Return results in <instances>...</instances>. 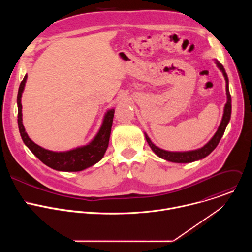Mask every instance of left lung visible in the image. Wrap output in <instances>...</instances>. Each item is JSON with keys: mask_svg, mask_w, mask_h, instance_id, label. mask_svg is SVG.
I'll use <instances>...</instances> for the list:
<instances>
[{"mask_svg": "<svg viewBox=\"0 0 252 252\" xmlns=\"http://www.w3.org/2000/svg\"><path fill=\"white\" fill-rule=\"evenodd\" d=\"M215 63L218 64V66L220 67V69L222 71V74L224 76L225 82H226V95H227V101L225 103L224 106V112H223V117L221 120V123L219 126L218 131L215 132V134L212 136V138L206 143L204 147H202L201 149L195 150V151H190V152H184V153H174V152H167L164 150H161L159 148H158L156 145L152 142V140L150 139V137L148 136L147 133L146 134V139L149 143V146L151 147V149L154 151V153L158 156L159 158L171 161V162H177V163H188V162H192L201 158H204L205 157H207L215 148L218 147L219 142L220 141L225 128L227 126V124L229 123L230 120V116H231V96H230V93H229V88H228V78L227 75L225 73V69L223 67V65L219 62L215 61Z\"/></svg>", "mask_w": 252, "mask_h": 252, "instance_id": "1", "label": "left lung"}]
</instances>
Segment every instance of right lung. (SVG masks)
<instances>
[{"label":"right lung","mask_w":252,"mask_h":252,"mask_svg":"<svg viewBox=\"0 0 252 252\" xmlns=\"http://www.w3.org/2000/svg\"><path fill=\"white\" fill-rule=\"evenodd\" d=\"M26 80H27V75L25 76V78L23 79L19 87V92L17 96L18 125H19V130H20L22 139L25 145L30 149V151L46 165L60 171H80L98 162L103 158V155L107 149V146H109L115 110L112 109L110 111H107L97 134L89 143V145L81 148H77L75 150H70L67 152L57 153V152L48 151L38 146L37 143H34L29 137L22 122L23 115H22L21 98H22L24 88H25Z\"/></svg>","instance_id":"add662e5"}]
</instances>
